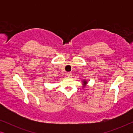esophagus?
Masks as SVG:
<instances>
[{
  "label": "esophagus",
  "mask_w": 133,
  "mask_h": 133,
  "mask_svg": "<svg viewBox=\"0 0 133 133\" xmlns=\"http://www.w3.org/2000/svg\"><path fill=\"white\" fill-rule=\"evenodd\" d=\"M66 75H67V76H68V77H71L72 76V74L71 72H67Z\"/></svg>",
  "instance_id": "obj_1"
}]
</instances>
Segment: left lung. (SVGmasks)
I'll return each mask as SVG.
<instances>
[{"label":"left lung","instance_id":"left-lung-1","mask_svg":"<svg viewBox=\"0 0 133 133\" xmlns=\"http://www.w3.org/2000/svg\"><path fill=\"white\" fill-rule=\"evenodd\" d=\"M83 85H83V86H85V85H86V84H87V82L86 81H83Z\"/></svg>","mask_w":133,"mask_h":133}]
</instances>
